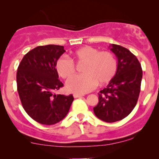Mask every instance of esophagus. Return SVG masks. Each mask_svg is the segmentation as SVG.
<instances>
[{"label":"esophagus","instance_id":"esophagus-1","mask_svg":"<svg viewBox=\"0 0 159 159\" xmlns=\"http://www.w3.org/2000/svg\"><path fill=\"white\" fill-rule=\"evenodd\" d=\"M84 96V95H83V94H79V93H74V94H73L74 98L82 97V96Z\"/></svg>","mask_w":159,"mask_h":159}]
</instances>
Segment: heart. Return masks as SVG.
I'll use <instances>...</instances> for the list:
<instances>
[{
	"instance_id": "heart-1",
	"label": "heart",
	"mask_w": 159,
	"mask_h": 159,
	"mask_svg": "<svg viewBox=\"0 0 159 159\" xmlns=\"http://www.w3.org/2000/svg\"><path fill=\"white\" fill-rule=\"evenodd\" d=\"M76 63H84L83 74L74 76L66 83V89L75 93L90 92L97 83L105 84L114 78L117 70V61L111 52H99L97 48L84 46L73 53ZM57 72L61 78L68 79L75 72L74 62L66 57H61L55 63Z\"/></svg>"
}]
</instances>
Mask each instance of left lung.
Wrapping results in <instances>:
<instances>
[{
    "instance_id": "obj_1",
    "label": "left lung",
    "mask_w": 159,
    "mask_h": 159,
    "mask_svg": "<svg viewBox=\"0 0 159 159\" xmlns=\"http://www.w3.org/2000/svg\"><path fill=\"white\" fill-rule=\"evenodd\" d=\"M118 59L117 70L107 87L98 93L94 114L102 121L114 123L124 119L138 102L143 76L141 66L135 55L119 45H111Z\"/></svg>"
}]
</instances>
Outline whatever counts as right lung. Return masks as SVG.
<instances>
[{"instance_id":"right-lung-1","label":"right lung","mask_w":159,"mask_h":159,"mask_svg":"<svg viewBox=\"0 0 159 159\" xmlns=\"http://www.w3.org/2000/svg\"><path fill=\"white\" fill-rule=\"evenodd\" d=\"M66 52L62 45L38 46L21 60L16 74L17 90L27 114L39 123L53 125L68 114L74 98L56 94L63 84L58 79L57 60Z\"/></svg>"}]
</instances>
